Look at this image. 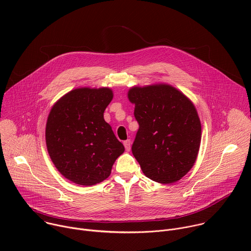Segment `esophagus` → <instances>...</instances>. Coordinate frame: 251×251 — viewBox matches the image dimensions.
<instances>
[{"label":"esophagus","instance_id":"esophagus-1","mask_svg":"<svg viewBox=\"0 0 251 251\" xmlns=\"http://www.w3.org/2000/svg\"><path fill=\"white\" fill-rule=\"evenodd\" d=\"M124 147H125V150L127 151V152H129L130 150H131V141L130 140H126V141H124Z\"/></svg>","mask_w":251,"mask_h":251}]
</instances>
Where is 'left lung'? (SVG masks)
<instances>
[{"label": "left lung", "mask_w": 251, "mask_h": 251, "mask_svg": "<svg viewBox=\"0 0 251 251\" xmlns=\"http://www.w3.org/2000/svg\"><path fill=\"white\" fill-rule=\"evenodd\" d=\"M139 124L132 153L144 175L161 184H172L194 166L201 144V126L194 104L177 89L160 84L133 87Z\"/></svg>", "instance_id": "left-lung-1"}]
</instances>
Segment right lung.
I'll list each match as a JSON object with an SVG mask.
<instances>
[{"label":"right lung","instance_id":"add662e5","mask_svg":"<svg viewBox=\"0 0 251 251\" xmlns=\"http://www.w3.org/2000/svg\"><path fill=\"white\" fill-rule=\"evenodd\" d=\"M112 90L78 88L61 97L50 112L46 141L50 157L69 181L92 186L111 173L124 146L103 118Z\"/></svg>","mask_w":251,"mask_h":251}]
</instances>
